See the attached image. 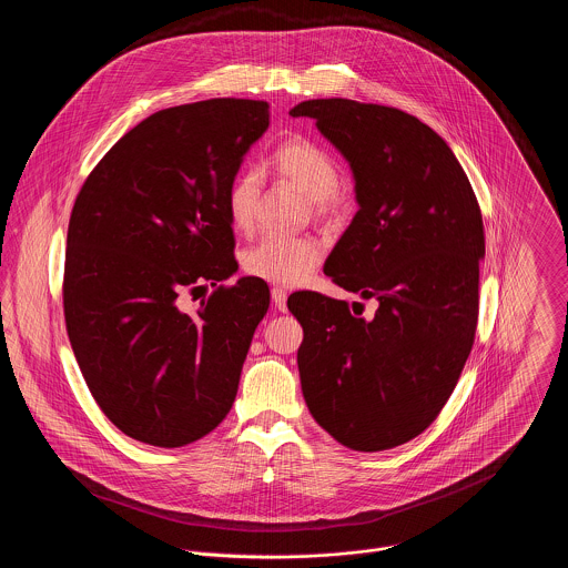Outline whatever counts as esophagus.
<instances>
[{"instance_id": "34e87169", "label": "esophagus", "mask_w": 568, "mask_h": 568, "mask_svg": "<svg viewBox=\"0 0 568 568\" xmlns=\"http://www.w3.org/2000/svg\"><path fill=\"white\" fill-rule=\"evenodd\" d=\"M271 297H273V304L277 306V311L286 313V300H288V293H286L284 288L275 286V288H271Z\"/></svg>"}]
</instances>
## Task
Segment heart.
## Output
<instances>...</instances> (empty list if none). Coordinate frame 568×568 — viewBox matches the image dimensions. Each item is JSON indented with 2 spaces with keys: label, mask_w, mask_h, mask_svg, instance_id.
Instances as JSON below:
<instances>
[{
  "label": "heart",
  "mask_w": 568,
  "mask_h": 568,
  "mask_svg": "<svg viewBox=\"0 0 568 568\" xmlns=\"http://www.w3.org/2000/svg\"><path fill=\"white\" fill-rule=\"evenodd\" d=\"M273 168L313 199L317 214L332 212L334 194L341 187V168L320 144L300 135L288 138L275 149ZM260 194L262 174L257 170L248 168L234 176L225 194V210L234 230L248 232L253 227ZM322 257L324 248L313 239L266 236L244 251L243 268L268 284L300 286L313 275Z\"/></svg>",
  "instance_id": "1"
}]
</instances>
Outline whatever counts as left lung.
I'll return each instance as SVG.
<instances>
[{
  "label": "left lung",
  "instance_id": "1",
  "mask_svg": "<svg viewBox=\"0 0 568 568\" xmlns=\"http://www.w3.org/2000/svg\"><path fill=\"white\" fill-rule=\"evenodd\" d=\"M291 115L313 118L354 176L358 212L324 273L376 302L365 320L322 293L288 297L304 327L302 392L338 444L389 450L433 424L473 349L481 210L450 146L415 115L347 98L306 100Z\"/></svg>",
  "mask_w": 568,
  "mask_h": 568
}]
</instances>
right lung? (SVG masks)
Wrapping results in <instances>:
<instances>
[{
    "mask_svg": "<svg viewBox=\"0 0 568 568\" xmlns=\"http://www.w3.org/2000/svg\"><path fill=\"white\" fill-rule=\"evenodd\" d=\"M268 129L262 100L163 109L131 129L82 183L65 253L63 308L82 378L129 437L179 448L236 400L268 286L241 277L225 194ZM217 291L187 316L178 297Z\"/></svg>",
    "mask_w": 568,
    "mask_h": 568,
    "instance_id": "add662e5",
    "label": "right lung"
}]
</instances>
